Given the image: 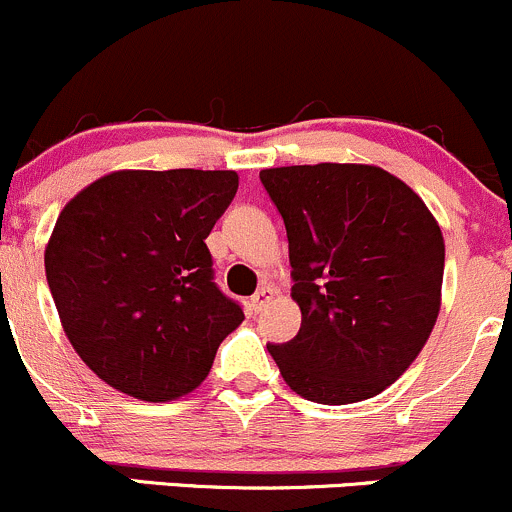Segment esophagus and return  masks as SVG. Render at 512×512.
Listing matches in <instances>:
<instances>
[{
	"label": "esophagus",
	"mask_w": 512,
	"mask_h": 512,
	"mask_svg": "<svg viewBox=\"0 0 512 512\" xmlns=\"http://www.w3.org/2000/svg\"><path fill=\"white\" fill-rule=\"evenodd\" d=\"M272 294H275V289H272V287H267V285L257 289V292L252 294V297H250V304H252V309H255V312H260V309L265 307L267 302H270V299H272Z\"/></svg>",
	"instance_id": "esophagus-1"
}]
</instances>
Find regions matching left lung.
<instances>
[{"instance_id":"obj_1","label":"left lung","mask_w":512,"mask_h":512,"mask_svg":"<svg viewBox=\"0 0 512 512\" xmlns=\"http://www.w3.org/2000/svg\"><path fill=\"white\" fill-rule=\"evenodd\" d=\"M285 220L302 327L267 344L289 389L317 404L371 399L426 344L446 247L414 190L374 165L319 163L260 173Z\"/></svg>"}]
</instances>
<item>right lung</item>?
I'll return each mask as SVG.
<instances>
[{
  "instance_id": "right-lung-1",
  "label": "right lung",
  "mask_w": 512,
  "mask_h": 512,
  "mask_svg": "<svg viewBox=\"0 0 512 512\" xmlns=\"http://www.w3.org/2000/svg\"><path fill=\"white\" fill-rule=\"evenodd\" d=\"M235 193L232 170H121L61 210L46 282L71 347L108 386L170 401L208 376L245 319L205 245Z\"/></svg>"
}]
</instances>
